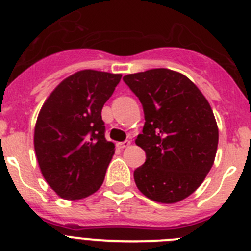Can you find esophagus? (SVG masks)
<instances>
[{"label": "esophagus", "instance_id": "obj_1", "mask_svg": "<svg viewBox=\"0 0 251 251\" xmlns=\"http://www.w3.org/2000/svg\"><path fill=\"white\" fill-rule=\"evenodd\" d=\"M130 146V141H124V142H121V143H118V147L121 149H124L127 148V147Z\"/></svg>", "mask_w": 251, "mask_h": 251}]
</instances>
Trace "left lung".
<instances>
[{"instance_id": "8db88e82", "label": "left lung", "mask_w": 251, "mask_h": 251, "mask_svg": "<svg viewBox=\"0 0 251 251\" xmlns=\"http://www.w3.org/2000/svg\"><path fill=\"white\" fill-rule=\"evenodd\" d=\"M123 80L141 100L146 118L135 139L147 157L134 171L137 188L157 203H178L201 187L214 164L219 129L213 109L176 71L154 68Z\"/></svg>"}]
</instances>
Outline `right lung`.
I'll list each match as a JSON object with an SVG mask.
<instances>
[{
	"label": "right lung",
	"instance_id": "1",
	"mask_svg": "<svg viewBox=\"0 0 251 251\" xmlns=\"http://www.w3.org/2000/svg\"><path fill=\"white\" fill-rule=\"evenodd\" d=\"M122 75L83 70L64 78L43 103L34 126L41 173L58 197L79 201L104 180L114 144L104 137L102 108Z\"/></svg>",
	"mask_w": 251,
	"mask_h": 251
}]
</instances>
